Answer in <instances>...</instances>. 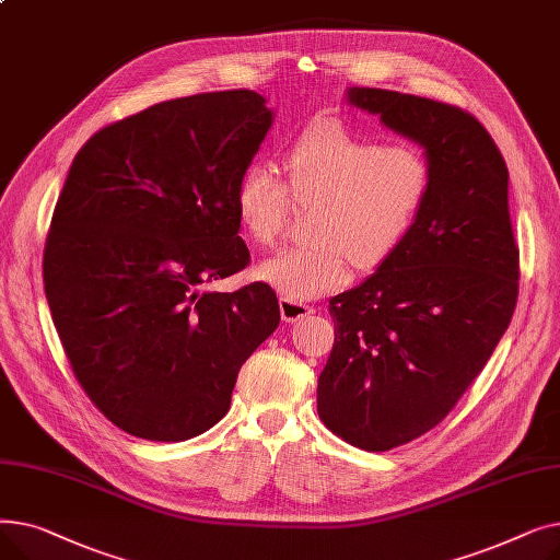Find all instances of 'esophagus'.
I'll list each match as a JSON object with an SVG mask.
<instances>
[{
	"mask_svg": "<svg viewBox=\"0 0 560 560\" xmlns=\"http://www.w3.org/2000/svg\"><path fill=\"white\" fill-rule=\"evenodd\" d=\"M279 311H281L283 322H300V319L315 313L313 306H306V304H300V302H290L285 298L279 300Z\"/></svg>",
	"mask_w": 560,
	"mask_h": 560,
	"instance_id": "34e87169",
	"label": "esophagus"
}]
</instances>
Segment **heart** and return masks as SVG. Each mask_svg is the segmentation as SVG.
Returning a JSON list of instances; mask_svg holds the SVG:
<instances>
[{
	"label": "heart",
	"instance_id": "obj_1",
	"mask_svg": "<svg viewBox=\"0 0 560 560\" xmlns=\"http://www.w3.org/2000/svg\"><path fill=\"white\" fill-rule=\"evenodd\" d=\"M295 199H319L313 245L288 247L258 265V279L290 302L327 295L351 279V260L378 270L406 243L431 192V165L410 144H381L340 120H319L283 156ZM290 197L279 176L249 163L233 190V209L256 245L270 247L288 220Z\"/></svg>",
	"mask_w": 560,
	"mask_h": 560
}]
</instances>
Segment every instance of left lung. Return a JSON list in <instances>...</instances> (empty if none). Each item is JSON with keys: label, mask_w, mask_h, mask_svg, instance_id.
<instances>
[{"label": "left lung", "mask_w": 560, "mask_h": 560, "mask_svg": "<svg viewBox=\"0 0 560 560\" xmlns=\"http://www.w3.org/2000/svg\"><path fill=\"white\" fill-rule=\"evenodd\" d=\"M349 106L418 142L431 192L401 249L329 302L331 357L317 413L345 443L388 452L447 418L511 325L520 252L509 167L469 113L381 88H347Z\"/></svg>", "instance_id": "left-lung-1"}]
</instances>
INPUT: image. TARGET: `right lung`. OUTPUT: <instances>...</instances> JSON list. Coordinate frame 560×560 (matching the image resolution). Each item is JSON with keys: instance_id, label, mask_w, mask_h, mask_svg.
Here are the masks:
<instances>
[{"instance_id": "1", "label": "right lung", "mask_w": 560, "mask_h": 560, "mask_svg": "<svg viewBox=\"0 0 560 560\" xmlns=\"http://www.w3.org/2000/svg\"><path fill=\"white\" fill-rule=\"evenodd\" d=\"M275 122L254 91L144 108L72 161L45 245V295L85 395L122 431L182 443L218 424L243 363L279 327L241 272L233 190Z\"/></svg>"}]
</instances>
